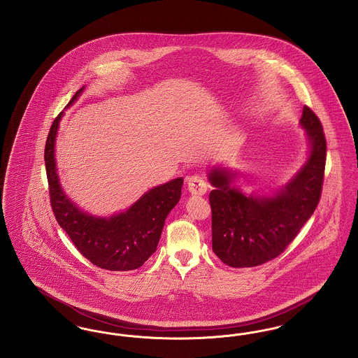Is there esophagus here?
<instances>
[{
    "mask_svg": "<svg viewBox=\"0 0 358 358\" xmlns=\"http://www.w3.org/2000/svg\"><path fill=\"white\" fill-rule=\"evenodd\" d=\"M187 190L192 196H204L208 190V184L200 176H192L187 178Z\"/></svg>",
    "mask_w": 358,
    "mask_h": 358,
    "instance_id": "1",
    "label": "esophagus"
}]
</instances>
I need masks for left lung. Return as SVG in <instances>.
I'll list each match as a JSON object with an SVG mask.
<instances>
[{"label": "left lung", "mask_w": 358, "mask_h": 358, "mask_svg": "<svg viewBox=\"0 0 358 358\" xmlns=\"http://www.w3.org/2000/svg\"><path fill=\"white\" fill-rule=\"evenodd\" d=\"M299 124L306 130V162L271 194H245L234 185L236 171L220 165L208 169L212 250L227 266L255 267L280 255L320 203L326 162L322 124L307 106Z\"/></svg>", "instance_id": "8db88e82"}]
</instances>
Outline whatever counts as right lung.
I'll use <instances>...</instances> for the list:
<instances>
[{
  "label": "right lung",
  "instance_id": "add662e5",
  "mask_svg": "<svg viewBox=\"0 0 358 358\" xmlns=\"http://www.w3.org/2000/svg\"><path fill=\"white\" fill-rule=\"evenodd\" d=\"M83 90L85 87L73 95L67 107L78 101ZM63 115L60 113L53 120L44 152L53 215L79 252L92 264L110 271L139 268L157 250L165 220L181 199L184 178L154 187L130 208L110 217L87 213L69 200L57 174L55 143Z\"/></svg>",
  "mask_w": 358,
  "mask_h": 358
}]
</instances>
